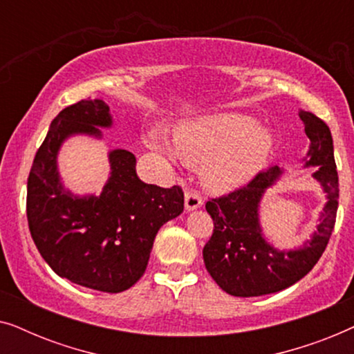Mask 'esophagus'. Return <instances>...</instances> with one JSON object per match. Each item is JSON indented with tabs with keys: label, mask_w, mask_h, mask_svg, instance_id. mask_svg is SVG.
Masks as SVG:
<instances>
[{
	"label": "esophagus",
	"mask_w": 354,
	"mask_h": 354,
	"mask_svg": "<svg viewBox=\"0 0 354 354\" xmlns=\"http://www.w3.org/2000/svg\"><path fill=\"white\" fill-rule=\"evenodd\" d=\"M203 206V198L196 190H187L185 192V209L193 211L196 207Z\"/></svg>",
	"instance_id": "obj_1"
}]
</instances>
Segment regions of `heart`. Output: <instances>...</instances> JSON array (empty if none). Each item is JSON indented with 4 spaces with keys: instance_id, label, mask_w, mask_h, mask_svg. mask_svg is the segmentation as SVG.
<instances>
[{
    "instance_id": "heart-1",
    "label": "heart",
    "mask_w": 354,
    "mask_h": 354,
    "mask_svg": "<svg viewBox=\"0 0 354 354\" xmlns=\"http://www.w3.org/2000/svg\"><path fill=\"white\" fill-rule=\"evenodd\" d=\"M178 156L190 166H203V182L212 190H230L258 174L272 153L274 137L245 114H217L183 124L176 130ZM153 149L176 158L161 130L148 133Z\"/></svg>"
}]
</instances>
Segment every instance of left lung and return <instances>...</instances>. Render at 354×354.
<instances>
[{"instance_id":"left-lung-1","label":"left lung","mask_w":354,"mask_h":354,"mask_svg":"<svg viewBox=\"0 0 354 354\" xmlns=\"http://www.w3.org/2000/svg\"><path fill=\"white\" fill-rule=\"evenodd\" d=\"M299 118L311 142L306 166H319L314 177L328 195L317 234L309 245L297 251H277L261 234L258 205L266 188L282 174L277 166L263 169L245 185L206 201L214 230L203 248V259L214 282L234 297H261L298 282L316 266L330 240L340 196L332 133L316 114L301 111Z\"/></svg>"}]
</instances>
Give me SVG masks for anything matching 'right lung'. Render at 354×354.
<instances>
[{
    "label": "right lung",
    "mask_w": 354,
    "mask_h": 354,
    "mask_svg": "<svg viewBox=\"0 0 354 354\" xmlns=\"http://www.w3.org/2000/svg\"><path fill=\"white\" fill-rule=\"evenodd\" d=\"M95 125H111L103 100H80L53 119L28 174L27 221L38 251L59 277L119 293L145 274L158 230L183 211V192L140 180L133 154L114 149L101 195L72 198L57 177V149L72 133L100 135Z\"/></svg>",
    "instance_id": "right-lung-1"
}]
</instances>
